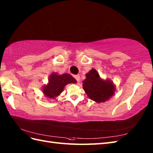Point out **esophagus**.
<instances>
[{
    "label": "esophagus",
    "mask_w": 153,
    "mask_h": 153,
    "mask_svg": "<svg viewBox=\"0 0 153 153\" xmlns=\"http://www.w3.org/2000/svg\"><path fill=\"white\" fill-rule=\"evenodd\" d=\"M74 77H75V79L77 80V82H79L80 81V76H79V75H76V76H74Z\"/></svg>",
    "instance_id": "obj_1"
}]
</instances>
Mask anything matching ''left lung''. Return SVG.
Returning <instances> with one entry per match:
<instances>
[{"label": "left lung", "mask_w": 153, "mask_h": 153, "mask_svg": "<svg viewBox=\"0 0 153 153\" xmlns=\"http://www.w3.org/2000/svg\"><path fill=\"white\" fill-rule=\"evenodd\" d=\"M85 76L83 88L91 99L99 103L104 102L114 95L116 88L113 82L102 79L96 70H91Z\"/></svg>", "instance_id": "obj_1"}]
</instances>
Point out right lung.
<instances>
[{
    "label": "right lung",
    "instance_id": "obj_1",
    "mask_svg": "<svg viewBox=\"0 0 153 153\" xmlns=\"http://www.w3.org/2000/svg\"><path fill=\"white\" fill-rule=\"evenodd\" d=\"M77 81L69 74L58 75L53 73L49 76L47 85L43 87V93L48 99H54L63 91L64 87L68 83H76Z\"/></svg>",
    "mask_w": 153,
    "mask_h": 153
}]
</instances>
